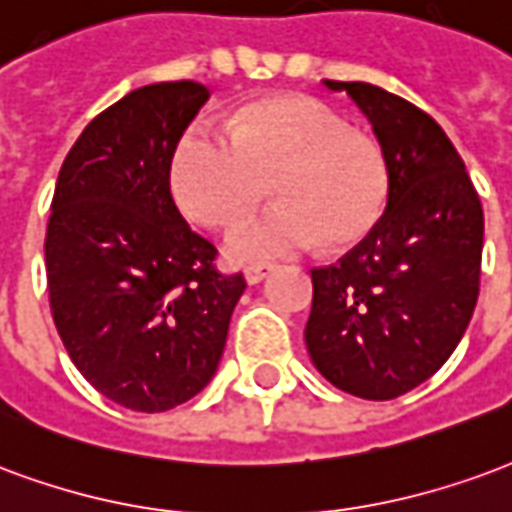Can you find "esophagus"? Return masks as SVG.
Instances as JSON below:
<instances>
[{"label":"esophagus","mask_w":512,"mask_h":512,"mask_svg":"<svg viewBox=\"0 0 512 512\" xmlns=\"http://www.w3.org/2000/svg\"><path fill=\"white\" fill-rule=\"evenodd\" d=\"M270 275H272L270 264H253V267H245V281L251 283V286L261 283L264 278H270Z\"/></svg>","instance_id":"34e87169"}]
</instances>
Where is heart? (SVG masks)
<instances>
[{
	"instance_id": "heart-1",
	"label": "heart",
	"mask_w": 512,
	"mask_h": 512,
	"mask_svg": "<svg viewBox=\"0 0 512 512\" xmlns=\"http://www.w3.org/2000/svg\"><path fill=\"white\" fill-rule=\"evenodd\" d=\"M267 182L278 204L223 240L234 264L283 259L322 240L349 248L374 231L390 196L382 147L302 95L242 106L229 119V138L196 122L171 155L179 210L207 229L245 218L264 199Z\"/></svg>"
}]
</instances>
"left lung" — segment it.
I'll return each mask as SVG.
<instances>
[{"label":"left lung","instance_id":"left-lung-1","mask_svg":"<svg viewBox=\"0 0 512 512\" xmlns=\"http://www.w3.org/2000/svg\"><path fill=\"white\" fill-rule=\"evenodd\" d=\"M363 111L390 169L374 231L311 270L305 346L343 393L390 401L423 384L464 338L480 292L483 207L453 141L425 111L365 81H324Z\"/></svg>","mask_w":512,"mask_h":512}]
</instances>
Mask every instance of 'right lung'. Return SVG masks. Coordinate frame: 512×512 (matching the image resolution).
<instances>
[{
  "mask_svg": "<svg viewBox=\"0 0 512 512\" xmlns=\"http://www.w3.org/2000/svg\"><path fill=\"white\" fill-rule=\"evenodd\" d=\"M210 89H133L89 122L59 169L46 234L48 300L70 360L133 412H166L218 371L242 275L171 199V155Z\"/></svg>",
  "mask_w": 512,
  "mask_h": 512,
  "instance_id": "add662e5",
  "label": "right lung"
}]
</instances>
